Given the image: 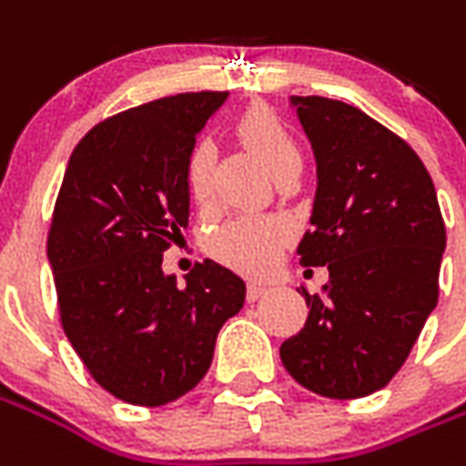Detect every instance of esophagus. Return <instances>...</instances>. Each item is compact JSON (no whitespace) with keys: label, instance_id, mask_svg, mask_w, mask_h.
I'll return each mask as SVG.
<instances>
[{"label":"esophagus","instance_id":"obj_1","mask_svg":"<svg viewBox=\"0 0 466 466\" xmlns=\"http://www.w3.org/2000/svg\"><path fill=\"white\" fill-rule=\"evenodd\" d=\"M265 295H267L265 285H259V282H249V285H247V300L249 302L259 300V298H265Z\"/></svg>","mask_w":466,"mask_h":466}]
</instances>
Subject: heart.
I'll use <instances>...</instances> for the list:
<instances>
[{
    "mask_svg": "<svg viewBox=\"0 0 466 466\" xmlns=\"http://www.w3.org/2000/svg\"><path fill=\"white\" fill-rule=\"evenodd\" d=\"M237 133L269 168V174H278L279 168H285L292 161H300L298 143L292 141V136L279 123L278 116L265 106H252L244 110L237 120ZM214 161H217V148L209 138H199L188 148L184 178H187L188 194L197 201L209 199L211 184H214ZM288 237L289 229L285 222L272 217L242 214L211 234L209 247L227 265L249 275H259L278 262Z\"/></svg>",
    "mask_w": 466,
    "mask_h": 466,
    "instance_id": "1",
    "label": "heart"
}]
</instances>
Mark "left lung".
Returning a JSON list of instances; mask_svg holds the SVG:
<instances>
[{
  "label": "left lung",
  "instance_id": "8db88e82",
  "mask_svg": "<svg viewBox=\"0 0 466 466\" xmlns=\"http://www.w3.org/2000/svg\"><path fill=\"white\" fill-rule=\"evenodd\" d=\"M315 156L318 187L300 265H328L308 320L279 358L292 379L328 399L383 389L437 308L447 229L437 191L411 146L340 100L292 96Z\"/></svg>",
  "mask_w": 466,
  "mask_h": 466
}]
</instances>
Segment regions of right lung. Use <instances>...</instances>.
Here are the masks:
<instances>
[{"label":"right lung","mask_w":466,"mask_h":466,"mask_svg":"<svg viewBox=\"0 0 466 466\" xmlns=\"http://www.w3.org/2000/svg\"><path fill=\"white\" fill-rule=\"evenodd\" d=\"M229 93H181L97 123L75 146L47 259L63 328L90 376L136 406L177 401L211 366L244 279L207 259L178 288L164 249L188 227V148Z\"/></svg>","instance_id":"1"}]
</instances>
